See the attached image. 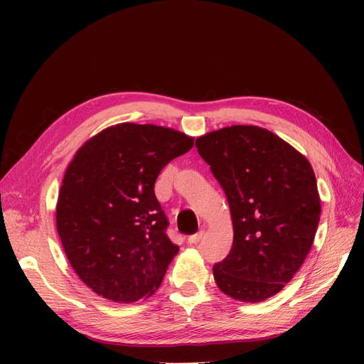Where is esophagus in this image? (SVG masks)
Listing matches in <instances>:
<instances>
[{"label": "esophagus", "instance_id": "esophagus-1", "mask_svg": "<svg viewBox=\"0 0 364 364\" xmlns=\"http://www.w3.org/2000/svg\"><path fill=\"white\" fill-rule=\"evenodd\" d=\"M202 237H203V230H200V232H197L194 235H190L188 237V245H197L202 240Z\"/></svg>", "mask_w": 364, "mask_h": 364}]
</instances>
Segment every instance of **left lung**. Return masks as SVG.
Wrapping results in <instances>:
<instances>
[{"label": "left lung", "mask_w": 364, "mask_h": 364, "mask_svg": "<svg viewBox=\"0 0 364 364\" xmlns=\"http://www.w3.org/2000/svg\"><path fill=\"white\" fill-rule=\"evenodd\" d=\"M230 208L234 243L214 264L225 294L261 302L301 269L321 218L311 164L289 142L258 126H230L196 139Z\"/></svg>", "instance_id": "left-lung-1"}]
</instances>
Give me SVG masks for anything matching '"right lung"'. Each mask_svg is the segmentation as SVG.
I'll return each mask as SVG.
<instances>
[{
    "instance_id": "right-lung-1",
    "label": "right lung",
    "mask_w": 364,
    "mask_h": 364,
    "mask_svg": "<svg viewBox=\"0 0 364 364\" xmlns=\"http://www.w3.org/2000/svg\"><path fill=\"white\" fill-rule=\"evenodd\" d=\"M193 144L174 129L121 123L86 141L70 162L58 232L74 272L105 299L130 304L159 289L179 247L165 232L155 182Z\"/></svg>"
}]
</instances>
